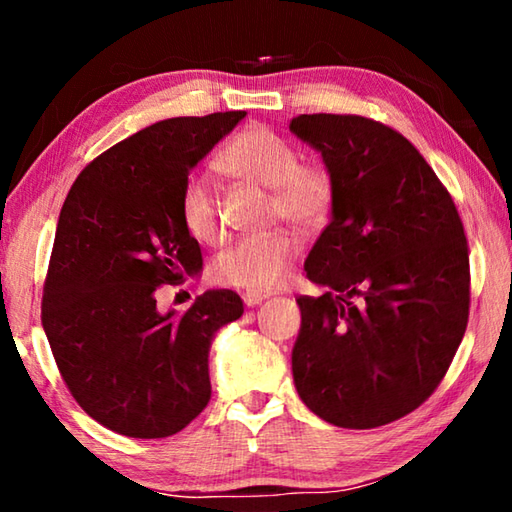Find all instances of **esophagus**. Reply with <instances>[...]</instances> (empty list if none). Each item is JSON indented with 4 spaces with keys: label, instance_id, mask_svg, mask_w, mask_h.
<instances>
[{
    "label": "esophagus",
    "instance_id": "34e87169",
    "mask_svg": "<svg viewBox=\"0 0 512 512\" xmlns=\"http://www.w3.org/2000/svg\"><path fill=\"white\" fill-rule=\"evenodd\" d=\"M266 298H268L266 293L248 291V293H244V305H246V307H257V305H262V302H264Z\"/></svg>",
    "mask_w": 512,
    "mask_h": 512
}]
</instances>
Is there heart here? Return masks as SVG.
Segmentation results:
<instances>
[{
  "instance_id": "obj_1",
  "label": "heart",
  "mask_w": 512,
  "mask_h": 512,
  "mask_svg": "<svg viewBox=\"0 0 512 512\" xmlns=\"http://www.w3.org/2000/svg\"><path fill=\"white\" fill-rule=\"evenodd\" d=\"M219 169L225 176L246 180L271 192V212L300 228H314L332 205V180L316 164H300L298 151L268 128L255 126L239 133L221 151ZM180 221L187 235L212 244L219 239V216L210 180L189 176L180 192ZM298 255V239L284 230L257 232L223 248L212 262V277L230 287L271 291L282 284Z\"/></svg>"
}]
</instances>
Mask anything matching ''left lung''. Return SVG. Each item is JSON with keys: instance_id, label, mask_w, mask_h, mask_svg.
<instances>
[{"instance_id": "1", "label": "left lung", "mask_w": 512, "mask_h": 512, "mask_svg": "<svg viewBox=\"0 0 512 512\" xmlns=\"http://www.w3.org/2000/svg\"><path fill=\"white\" fill-rule=\"evenodd\" d=\"M289 131L320 153L332 180V219L305 262L327 291L296 300L293 384L334 427H381L427 400L463 341V223L427 160L393 128L298 115Z\"/></svg>"}]
</instances>
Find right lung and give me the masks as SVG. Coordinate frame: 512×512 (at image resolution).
I'll return each instance as SVG.
<instances>
[{
  "mask_svg": "<svg viewBox=\"0 0 512 512\" xmlns=\"http://www.w3.org/2000/svg\"><path fill=\"white\" fill-rule=\"evenodd\" d=\"M244 110L173 117L101 153L69 189L42 296V327L83 411L128 438L185 429L212 395L216 332L244 314L232 291H205L160 314L155 289L203 264L180 221V192Z\"/></svg>",
  "mask_w": 512,
  "mask_h": 512,
  "instance_id": "obj_1",
  "label": "right lung"
}]
</instances>
